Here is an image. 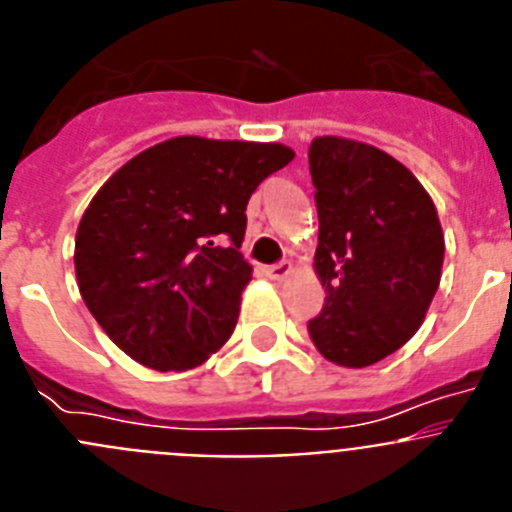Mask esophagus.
<instances>
[{"label": "esophagus", "instance_id": "esophagus-1", "mask_svg": "<svg viewBox=\"0 0 512 512\" xmlns=\"http://www.w3.org/2000/svg\"><path fill=\"white\" fill-rule=\"evenodd\" d=\"M292 269H295V266H292V261H279V264L269 266V277L277 279V282H282V279H287L289 274H292Z\"/></svg>", "mask_w": 512, "mask_h": 512}]
</instances>
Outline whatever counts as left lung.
Listing matches in <instances>:
<instances>
[{"label":"left lung","instance_id":"left-lung-1","mask_svg":"<svg viewBox=\"0 0 512 512\" xmlns=\"http://www.w3.org/2000/svg\"><path fill=\"white\" fill-rule=\"evenodd\" d=\"M307 161L320 220L315 274L328 295L307 328L325 359L361 369L423 325L441 282V220L413 171L369 143L320 135Z\"/></svg>","mask_w":512,"mask_h":512}]
</instances>
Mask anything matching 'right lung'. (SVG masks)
<instances>
[{
	"label": "right lung",
	"mask_w": 512,
	"mask_h": 512,
	"mask_svg": "<svg viewBox=\"0 0 512 512\" xmlns=\"http://www.w3.org/2000/svg\"><path fill=\"white\" fill-rule=\"evenodd\" d=\"M295 151L282 143L179 135L99 187L76 230L84 305L120 351L187 372L225 346L251 282L246 205Z\"/></svg>",
	"instance_id": "1"
}]
</instances>
